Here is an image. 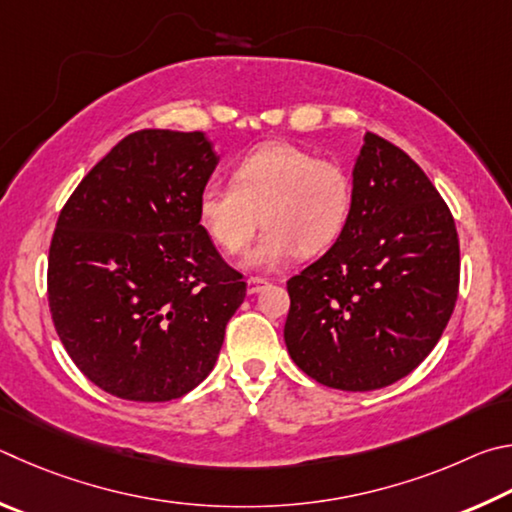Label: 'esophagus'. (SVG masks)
<instances>
[{
  "instance_id": "34e87169",
  "label": "esophagus",
  "mask_w": 512,
  "mask_h": 512,
  "mask_svg": "<svg viewBox=\"0 0 512 512\" xmlns=\"http://www.w3.org/2000/svg\"><path fill=\"white\" fill-rule=\"evenodd\" d=\"M267 288V279H261V276H249L247 279V292L256 294Z\"/></svg>"
}]
</instances>
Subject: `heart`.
<instances>
[{
  "label": "heart",
  "mask_w": 512,
  "mask_h": 512,
  "mask_svg": "<svg viewBox=\"0 0 512 512\" xmlns=\"http://www.w3.org/2000/svg\"><path fill=\"white\" fill-rule=\"evenodd\" d=\"M231 179H211L200 188L197 218L227 254H240L263 220V236L247 256L256 270L279 267L294 251L312 256L326 249L351 211L348 170L292 143H267L249 152Z\"/></svg>",
  "instance_id": "b5f03b06"
}]
</instances>
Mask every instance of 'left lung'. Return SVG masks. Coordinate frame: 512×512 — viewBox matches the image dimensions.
Listing matches in <instances>:
<instances>
[{"instance_id": "1", "label": "left lung", "mask_w": 512, "mask_h": 512, "mask_svg": "<svg viewBox=\"0 0 512 512\" xmlns=\"http://www.w3.org/2000/svg\"><path fill=\"white\" fill-rule=\"evenodd\" d=\"M459 276V233L441 193L405 150L369 132L342 233L288 281L285 346L326 387H389L441 339Z\"/></svg>"}]
</instances>
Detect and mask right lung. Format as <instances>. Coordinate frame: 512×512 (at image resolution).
<instances>
[{
	"mask_svg": "<svg viewBox=\"0 0 512 512\" xmlns=\"http://www.w3.org/2000/svg\"><path fill=\"white\" fill-rule=\"evenodd\" d=\"M218 157L202 132L139 130L58 215L47 297L62 346L116 398H182L211 373L247 283L197 218Z\"/></svg>",
	"mask_w": 512,
	"mask_h": 512,
	"instance_id": "right-lung-1",
	"label": "right lung"
}]
</instances>
